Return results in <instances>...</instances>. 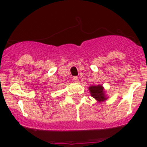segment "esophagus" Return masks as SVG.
Segmentation results:
<instances>
[{
    "label": "esophagus",
    "mask_w": 147,
    "mask_h": 147,
    "mask_svg": "<svg viewBox=\"0 0 147 147\" xmlns=\"http://www.w3.org/2000/svg\"><path fill=\"white\" fill-rule=\"evenodd\" d=\"M78 79H79V78H78V76H74L73 77V81L74 82H78Z\"/></svg>",
    "instance_id": "34e87169"
}]
</instances>
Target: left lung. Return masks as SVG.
<instances>
[{
  "label": "left lung",
  "mask_w": 147,
  "mask_h": 147,
  "mask_svg": "<svg viewBox=\"0 0 147 147\" xmlns=\"http://www.w3.org/2000/svg\"><path fill=\"white\" fill-rule=\"evenodd\" d=\"M90 92L92 96L96 100L99 101H103V100H106V96H105V93H104V88H102L101 85H93L89 88Z\"/></svg>",
  "instance_id": "obj_1"
}]
</instances>
